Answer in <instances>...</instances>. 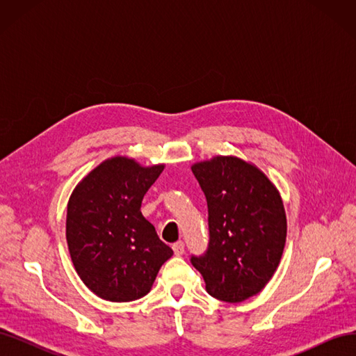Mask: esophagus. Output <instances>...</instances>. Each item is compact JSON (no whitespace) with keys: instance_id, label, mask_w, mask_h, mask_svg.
Wrapping results in <instances>:
<instances>
[{"instance_id":"esophagus-1","label":"esophagus","mask_w":356,"mask_h":356,"mask_svg":"<svg viewBox=\"0 0 356 356\" xmlns=\"http://www.w3.org/2000/svg\"><path fill=\"white\" fill-rule=\"evenodd\" d=\"M172 250H174V252H175V255H182L184 254V250H186V245H184V242H177V243H174L172 245Z\"/></svg>"}]
</instances>
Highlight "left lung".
Returning a JSON list of instances; mask_svg holds the SVG:
<instances>
[{
    "label": "left lung",
    "mask_w": 356,
    "mask_h": 356,
    "mask_svg": "<svg viewBox=\"0 0 356 356\" xmlns=\"http://www.w3.org/2000/svg\"><path fill=\"white\" fill-rule=\"evenodd\" d=\"M207 196L209 246L191 257L209 296L239 303L270 281L281 263L286 215L273 182L236 156H215L191 166Z\"/></svg>",
    "instance_id": "1"
}]
</instances>
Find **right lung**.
<instances>
[{"label":"right lung","mask_w":356,"mask_h":356,"mask_svg":"<svg viewBox=\"0 0 356 356\" xmlns=\"http://www.w3.org/2000/svg\"><path fill=\"white\" fill-rule=\"evenodd\" d=\"M165 165L143 166L114 156L90 170L71 193L67 243L75 272L93 294L134 301L152 289L174 251L144 218L141 203Z\"/></svg>","instance_id":"right-lung-1"}]
</instances>
